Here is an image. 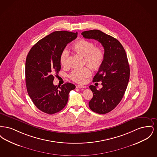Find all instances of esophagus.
Here are the masks:
<instances>
[{"label": "esophagus", "instance_id": "1", "mask_svg": "<svg viewBox=\"0 0 157 157\" xmlns=\"http://www.w3.org/2000/svg\"><path fill=\"white\" fill-rule=\"evenodd\" d=\"M86 86H84V85H76V88H85Z\"/></svg>", "mask_w": 157, "mask_h": 157}]
</instances>
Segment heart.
I'll return each instance as SVG.
<instances>
[{"label": "heart", "instance_id": "heart-1", "mask_svg": "<svg viewBox=\"0 0 157 157\" xmlns=\"http://www.w3.org/2000/svg\"><path fill=\"white\" fill-rule=\"evenodd\" d=\"M73 51L84 57L85 63L89 67L96 69L101 66L104 59L105 53L104 50L95 46V44L86 39H80L72 46ZM60 62L63 67L69 66V53L67 50L63 51L60 55ZM90 67L77 68L73 70L70 74L69 77L74 81L77 83H84L86 78L91 75Z\"/></svg>", "mask_w": 157, "mask_h": 157}]
</instances>
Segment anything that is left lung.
<instances>
[{"label":"left lung","instance_id":"left-lung-1","mask_svg":"<svg viewBox=\"0 0 157 157\" xmlns=\"http://www.w3.org/2000/svg\"><path fill=\"white\" fill-rule=\"evenodd\" d=\"M86 39H93L104 48L105 56L93 82L102 81V88L90 85L93 97L89 102L90 109L99 114L111 111L124 95L129 79L130 69L125 51L115 38L99 30L84 31L81 33Z\"/></svg>","mask_w":157,"mask_h":157}]
</instances>
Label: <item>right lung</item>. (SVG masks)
Masks as SVG:
<instances>
[{
    "mask_svg": "<svg viewBox=\"0 0 157 157\" xmlns=\"http://www.w3.org/2000/svg\"><path fill=\"white\" fill-rule=\"evenodd\" d=\"M78 33L55 31L39 40L28 53L25 63L27 91L33 103L42 112L53 114L66 106L69 93L75 85H53L54 74L60 70V55Z\"/></svg>",
    "mask_w": 157,
    "mask_h": 157,
    "instance_id": "1",
    "label": "right lung"
}]
</instances>
